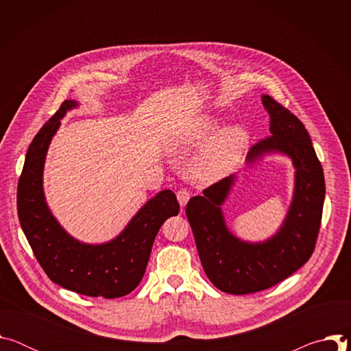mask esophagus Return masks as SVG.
Segmentation results:
<instances>
[{"label":"esophagus","mask_w":351,"mask_h":351,"mask_svg":"<svg viewBox=\"0 0 351 351\" xmlns=\"http://www.w3.org/2000/svg\"><path fill=\"white\" fill-rule=\"evenodd\" d=\"M176 197H178V202H179L180 207H184L189 202V198H190V193L187 190H179L176 193Z\"/></svg>","instance_id":"esophagus-1"}]
</instances>
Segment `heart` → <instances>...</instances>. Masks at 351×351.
<instances>
[{
    "label": "heart",
    "instance_id": "heart-1",
    "mask_svg": "<svg viewBox=\"0 0 351 351\" xmlns=\"http://www.w3.org/2000/svg\"><path fill=\"white\" fill-rule=\"evenodd\" d=\"M221 121L199 117L183 132L180 141L187 147H198L189 164L190 176L199 183H213L229 175L241 161L250 136L239 125H229L219 132Z\"/></svg>",
    "mask_w": 351,
    "mask_h": 351
}]
</instances>
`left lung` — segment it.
Returning <instances> with one entry per match:
<instances>
[{"mask_svg":"<svg viewBox=\"0 0 351 351\" xmlns=\"http://www.w3.org/2000/svg\"><path fill=\"white\" fill-rule=\"evenodd\" d=\"M261 101L272 136L252 147L245 165L280 154L294 168L291 202L276 233L263 241H247L228 228L222 206L237 173L191 197L186 206L203 268L213 285L229 294L265 290L302 268L314 252L321 225L325 179L311 137L302 121L272 97L261 95Z\"/></svg>","mask_w":351,"mask_h":351,"instance_id":"obj_1","label":"left lung"}]
</instances>
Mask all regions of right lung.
Instances as JSON below:
<instances>
[{
    "instance_id": "add662e5",
    "label": "right lung",
    "mask_w": 351,
    "mask_h": 351,
    "mask_svg": "<svg viewBox=\"0 0 351 351\" xmlns=\"http://www.w3.org/2000/svg\"><path fill=\"white\" fill-rule=\"evenodd\" d=\"M77 107L75 99L64 101L30 143L18 183V215L37 261L54 283L90 297H122L143 279L154 239L162 223L179 214V204L175 193L161 190L110 241L90 244L71 236L47 204L43 173L61 119Z\"/></svg>"
}]
</instances>
